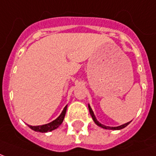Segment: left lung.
<instances>
[{"mask_svg":"<svg viewBox=\"0 0 156 156\" xmlns=\"http://www.w3.org/2000/svg\"><path fill=\"white\" fill-rule=\"evenodd\" d=\"M88 109H89V113H90V115H91L92 118H93V120L94 121L95 124H97L98 126H99V127L103 128V129H113V130H119V129H122L125 128L126 126H127L128 124L130 123V122H128V123H126V124H122V125H119V126H117V127H110V126H106V125H104V124H102L101 123H99V122L97 120V119H96L94 114V111L92 110L91 107H90V105H88Z\"/></svg>","mask_w":156,"mask_h":156,"instance_id":"1","label":"left lung"}]
</instances>
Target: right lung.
Listing matches in <instances>:
<instances>
[{
    "label": "right lung",
    "instance_id": "obj_1",
    "mask_svg": "<svg viewBox=\"0 0 156 156\" xmlns=\"http://www.w3.org/2000/svg\"><path fill=\"white\" fill-rule=\"evenodd\" d=\"M66 111H67V106H65L63 110L62 111L61 115H59L55 120L51 121V122L48 123V124H43V125H38V126L28 125V126L32 129V130L37 131V132H41V133H47V132L54 130L57 128L59 127L62 123V121L64 119L65 115H66Z\"/></svg>",
    "mask_w": 156,
    "mask_h": 156
}]
</instances>
